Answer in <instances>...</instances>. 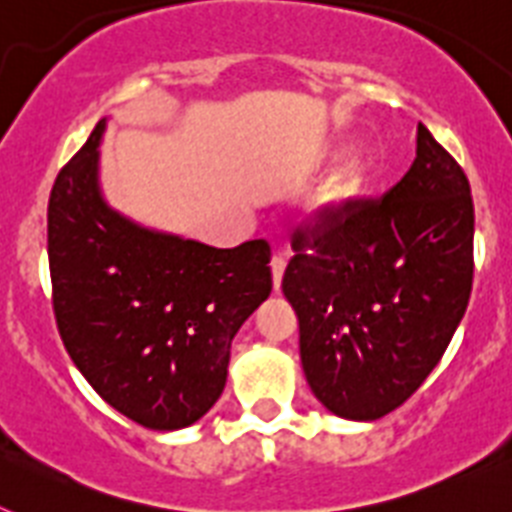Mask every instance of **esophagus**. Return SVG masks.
Instances as JSON below:
<instances>
[{
	"label": "esophagus",
	"mask_w": 512,
	"mask_h": 512,
	"mask_svg": "<svg viewBox=\"0 0 512 512\" xmlns=\"http://www.w3.org/2000/svg\"><path fill=\"white\" fill-rule=\"evenodd\" d=\"M284 269H287V259L284 256H274L271 259V279H274V289L282 287V277H284Z\"/></svg>",
	"instance_id": "esophagus-1"
}]
</instances>
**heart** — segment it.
Instances as JSON below:
<instances>
[{
    "instance_id": "obj_1",
    "label": "heart",
    "mask_w": 512,
    "mask_h": 512,
    "mask_svg": "<svg viewBox=\"0 0 512 512\" xmlns=\"http://www.w3.org/2000/svg\"><path fill=\"white\" fill-rule=\"evenodd\" d=\"M325 153H336V148H328ZM366 171H369V166H366L364 156L348 158L346 164H343L336 174L330 176L328 200L330 202H348L351 197H356L366 182Z\"/></svg>"
}]
</instances>
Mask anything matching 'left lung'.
<instances>
[{
  "label": "left lung",
  "instance_id": "left-lung-1",
  "mask_svg": "<svg viewBox=\"0 0 512 512\" xmlns=\"http://www.w3.org/2000/svg\"><path fill=\"white\" fill-rule=\"evenodd\" d=\"M292 248L282 289L310 390L348 420L400 408L441 361L472 295L464 169L418 125L413 166L382 200L346 202L295 233Z\"/></svg>",
  "mask_w": 512,
  "mask_h": 512
}]
</instances>
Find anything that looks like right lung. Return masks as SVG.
I'll use <instances>...</instances> for the list:
<instances>
[{"instance_id":"1","label":"right lung","mask_w":512,"mask_h":512,"mask_svg":"<svg viewBox=\"0 0 512 512\" xmlns=\"http://www.w3.org/2000/svg\"><path fill=\"white\" fill-rule=\"evenodd\" d=\"M97 122L56 176L48 264L58 333L107 405L151 431L200 420L228 379L230 343L271 292V248H212L117 215L97 182Z\"/></svg>"}]
</instances>
